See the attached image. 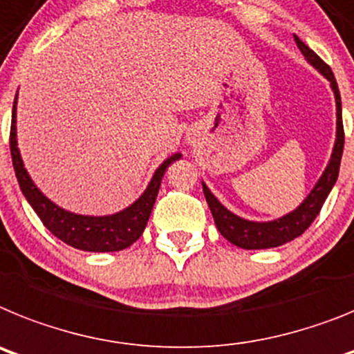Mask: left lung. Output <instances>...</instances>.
<instances>
[{"label":"left lung","instance_id":"8db88e82","mask_svg":"<svg viewBox=\"0 0 354 354\" xmlns=\"http://www.w3.org/2000/svg\"><path fill=\"white\" fill-rule=\"evenodd\" d=\"M297 48L301 49V53L305 55L306 62L313 66L315 69L324 76L331 85V91L335 94V103H337V139H335L333 153L331 158L326 165L324 173L319 178L315 187L312 189L306 199L301 203L296 210H292L290 214L279 217L274 221H267V223H257V221L242 219L228 208L223 207L219 199L215 198L205 183H203V192L207 198L208 207H210L212 215H214L215 226L221 232V235L230 241L232 244L239 245L242 250H269V248H278L281 244L294 241L301 233H305L313 219L317 217L321 212L322 205H324L326 198L333 189L335 181L339 178L340 160H342L344 151V126H342V103H340V92L337 80H335L333 73H331L330 66L324 64L321 58L315 55V51L308 48L305 42L301 41L299 37L294 35Z\"/></svg>","mask_w":354,"mask_h":354}]
</instances>
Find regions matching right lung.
I'll return each mask as SVG.
<instances>
[{
    "label": "right lung",
    "instance_id": "add662e5",
    "mask_svg": "<svg viewBox=\"0 0 354 354\" xmlns=\"http://www.w3.org/2000/svg\"><path fill=\"white\" fill-rule=\"evenodd\" d=\"M15 104H17V96L14 100L10 126L12 164H14L15 178L19 181L21 192L24 194V198L28 199L35 214L41 217L42 224L57 239L73 245L76 250L92 251V253H109V251H121L130 248L142 235L147 221H149L165 169L173 164L174 160L181 158V153H174L173 156H169L167 160L162 162V165L155 171L142 196L124 210L112 215H100V217L73 214V212L64 210L58 205H55L51 199L46 198L41 190L37 189L28 171L24 169L19 147H17Z\"/></svg>",
    "mask_w": 354,
    "mask_h": 354
}]
</instances>
